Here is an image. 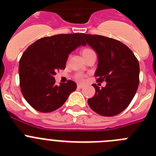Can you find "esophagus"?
Returning <instances> with one entry per match:
<instances>
[{"label": "esophagus", "mask_w": 156, "mask_h": 156, "mask_svg": "<svg viewBox=\"0 0 156 156\" xmlns=\"http://www.w3.org/2000/svg\"><path fill=\"white\" fill-rule=\"evenodd\" d=\"M77 87H78V88H83V85L78 84V85H77Z\"/></svg>", "instance_id": "1"}]
</instances>
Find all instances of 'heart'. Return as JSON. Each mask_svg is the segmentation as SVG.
I'll return each instance as SVG.
<instances>
[{
  "label": "heart",
  "mask_w": 156,
  "mask_h": 156,
  "mask_svg": "<svg viewBox=\"0 0 156 156\" xmlns=\"http://www.w3.org/2000/svg\"><path fill=\"white\" fill-rule=\"evenodd\" d=\"M93 51L92 50H90V49H89V48H85V49H83V50H82V51H81V54H82L83 57H84L85 55H87V54H89L90 52ZM76 80L78 81H83V76L82 75H80V74H78V75L76 76Z\"/></svg>",
  "instance_id": "heart-1"
}]
</instances>
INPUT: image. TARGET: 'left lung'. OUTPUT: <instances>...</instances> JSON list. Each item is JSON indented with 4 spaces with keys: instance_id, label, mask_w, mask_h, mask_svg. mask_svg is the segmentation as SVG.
<instances>
[{
    "instance_id": "left-lung-1",
    "label": "left lung",
    "mask_w": 156,
    "mask_h": 156,
    "mask_svg": "<svg viewBox=\"0 0 156 156\" xmlns=\"http://www.w3.org/2000/svg\"><path fill=\"white\" fill-rule=\"evenodd\" d=\"M81 35L97 53V81L106 82L101 89L93 85L95 94L88 99V105L103 116L118 115L131 102L138 87L140 67L137 58L120 41L104 36Z\"/></svg>"
}]
</instances>
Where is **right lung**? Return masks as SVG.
Segmentation results:
<instances>
[{"mask_svg":"<svg viewBox=\"0 0 156 156\" xmlns=\"http://www.w3.org/2000/svg\"><path fill=\"white\" fill-rule=\"evenodd\" d=\"M85 45L81 34H58L37 40L25 51L19 66L20 87L34 109L41 112L55 111L76 89V83L72 80L55 85L54 76L57 70L66 68L73 51Z\"/></svg>","mask_w":156,"mask_h":156,"instance_id":"1","label":"right lung"}]
</instances>
